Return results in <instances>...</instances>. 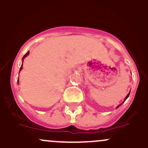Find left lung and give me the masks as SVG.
I'll return each mask as SVG.
<instances>
[{"label":"left lung","mask_w":148,"mask_h":148,"mask_svg":"<svg viewBox=\"0 0 148 148\" xmlns=\"http://www.w3.org/2000/svg\"><path fill=\"white\" fill-rule=\"evenodd\" d=\"M130 92H129V93H128V94H127V96H126V97H125V99H124V102H122V103H121V104H119V105H118V106H117V108H118V107H120V106H121V105H122V104H123V103H124V102H125V100H126V99H127V98H128V97H129V96H130Z\"/></svg>","instance_id":"8db88e82"}]
</instances>
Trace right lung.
<instances>
[{
	"mask_svg": "<svg viewBox=\"0 0 148 148\" xmlns=\"http://www.w3.org/2000/svg\"><path fill=\"white\" fill-rule=\"evenodd\" d=\"M28 54H29V51H28L27 52V53H26V54H25L24 56H23V57L22 58V64H21V69H20V71H21V70H22V69H23V59H24L25 58H26V56H27ZM18 78H19V77H18ZM17 82H18H18H19V79H18V81H17Z\"/></svg>",
	"mask_w": 148,
	"mask_h": 148,
	"instance_id": "right-lung-1",
	"label": "right lung"
}]
</instances>
